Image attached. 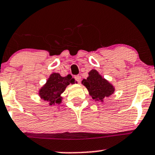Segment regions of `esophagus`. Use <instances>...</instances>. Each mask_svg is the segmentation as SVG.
Segmentation results:
<instances>
[{"label": "esophagus", "instance_id": "obj_1", "mask_svg": "<svg viewBox=\"0 0 155 155\" xmlns=\"http://www.w3.org/2000/svg\"><path fill=\"white\" fill-rule=\"evenodd\" d=\"M74 79H75V81H77L78 83H81V77L80 75H75V76H74Z\"/></svg>", "mask_w": 155, "mask_h": 155}]
</instances>
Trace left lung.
I'll return each instance as SVG.
<instances>
[{
	"instance_id": "1",
	"label": "left lung",
	"mask_w": 155,
	"mask_h": 155,
	"mask_svg": "<svg viewBox=\"0 0 155 155\" xmlns=\"http://www.w3.org/2000/svg\"><path fill=\"white\" fill-rule=\"evenodd\" d=\"M82 84L86 86L92 99L95 101H103L104 97H109L114 91L112 85L103 78L94 69L89 71V77L87 79L83 80Z\"/></svg>"
}]
</instances>
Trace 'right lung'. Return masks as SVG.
<instances>
[{"label": "right lung", "instance_id": "1", "mask_svg": "<svg viewBox=\"0 0 155 155\" xmlns=\"http://www.w3.org/2000/svg\"><path fill=\"white\" fill-rule=\"evenodd\" d=\"M74 79L71 75L61 77L58 73H53L50 75L46 84L39 91V95L44 101H48L49 105L61 104V94L64 92L66 86L69 84H73Z\"/></svg>", "mask_w": 155, "mask_h": 155}]
</instances>
